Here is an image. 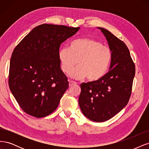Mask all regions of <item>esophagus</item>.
<instances>
[{"instance_id":"esophagus-1","label":"esophagus","mask_w":149,"mask_h":149,"mask_svg":"<svg viewBox=\"0 0 149 149\" xmlns=\"http://www.w3.org/2000/svg\"><path fill=\"white\" fill-rule=\"evenodd\" d=\"M76 84H77V83L75 82V81H74L69 80V86H72V85H75Z\"/></svg>"}]
</instances>
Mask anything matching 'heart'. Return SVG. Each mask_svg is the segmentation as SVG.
<instances>
[{
    "label": "heart",
    "mask_w": 149,
    "mask_h": 149,
    "mask_svg": "<svg viewBox=\"0 0 149 149\" xmlns=\"http://www.w3.org/2000/svg\"><path fill=\"white\" fill-rule=\"evenodd\" d=\"M58 57L64 73H70L77 63L79 66L70 72L71 77H87L89 81H95L107 74L111 54L108 47L92 38H85L72 41L69 49L62 47L59 51Z\"/></svg>",
    "instance_id": "b5f03b06"
}]
</instances>
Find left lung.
<instances>
[{
  "label": "left lung",
  "mask_w": 149,
  "mask_h": 149,
  "mask_svg": "<svg viewBox=\"0 0 149 149\" xmlns=\"http://www.w3.org/2000/svg\"><path fill=\"white\" fill-rule=\"evenodd\" d=\"M111 51L109 71L102 79L80 85L79 104L85 116L95 122L111 119L126 106L135 76V65L125 43L108 30L97 27Z\"/></svg>",
  "instance_id": "8db88e82"
}]
</instances>
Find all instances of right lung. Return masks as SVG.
Listing matches in <instances>:
<instances>
[{
	"instance_id": "obj_1",
	"label": "right lung",
	"mask_w": 149,
	"mask_h": 149,
	"mask_svg": "<svg viewBox=\"0 0 149 149\" xmlns=\"http://www.w3.org/2000/svg\"><path fill=\"white\" fill-rule=\"evenodd\" d=\"M80 29L42 24L35 27L14 49L10 62V90L24 111L42 118L58 107L69 87L58 53L62 42Z\"/></svg>"
}]
</instances>
